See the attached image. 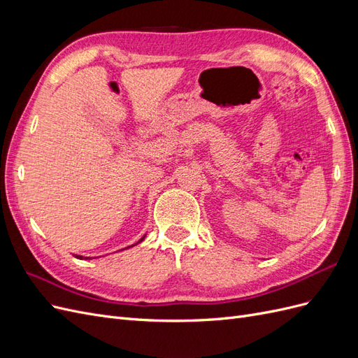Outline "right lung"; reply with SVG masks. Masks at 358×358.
<instances>
[{"label": "right lung", "mask_w": 358, "mask_h": 358, "mask_svg": "<svg viewBox=\"0 0 358 358\" xmlns=\"http://www.w3.org/2000/svg\"><path fill=\"white\" fill-rule=\"evenodd\" d=\"M143 239H145V237H142V239H140V241H138V242H142V241H143ZM138 242H137V243H138ZM76 257H78V258H80V259H82V258H83V257H82V255H76ZM86 258H88V257H86Z\"/></svg>", "instance_id": "1"}]
</instances>
